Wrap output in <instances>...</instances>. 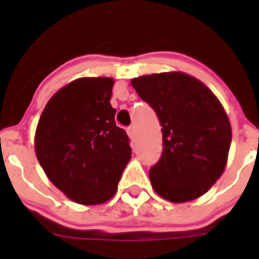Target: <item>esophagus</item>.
<instances>
[{
	"mask_svg": "<svg viewBox=\"0 0 259 259\" xmlns=\"http://www.w3.org/2000/svg\"><path fill=\"white\" fill-rule=\"evenodd\" d=\"M127 134L131 140H135V137H136V131H135L134 125H130V127L127 128Z\"/></svg>",
	"mask_w": 259,
	"mask_h": 259,
	"instance_id": "34e87169",
	"label": "esophagus"
}]
</instances>
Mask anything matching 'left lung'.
<instances>
[{
  "mask_svg": "<svg viewBox=\"0 0 259 259\" xmlns=\"http://www.w3.org/2000/svg\"><path fill=\"white\" fill-rule=\"evenodd\" d=\"M162 125L163 150L150 168L152 187L171 202L206 193L226 168L232 131L214 93L184 72H161L131 81Z\"/></svg>",
  "mask_w": 259,
  "mask_h": 259,
  "instance_id": "obj_1",
  "label": "left lung"
}]
</instances>
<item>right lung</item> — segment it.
I'll return each mask as SVG.
<instances>
[{"instance_id":"add662e5","label":"right lung","mask_w":259,"mask_h":259,"mask_svg":"<svg viewBox=\"0 0 259 259\" xmlns=\"http://www.w3.org/2000/svg\"><path fill=\"white\" fill-rule=\"evenodd\" d=\"M111 77H80L61 88L41 114L35 152L50 182L81 205L109 201L131 159L130 139L115 124Z\"/></svg>"}]
</instances>
